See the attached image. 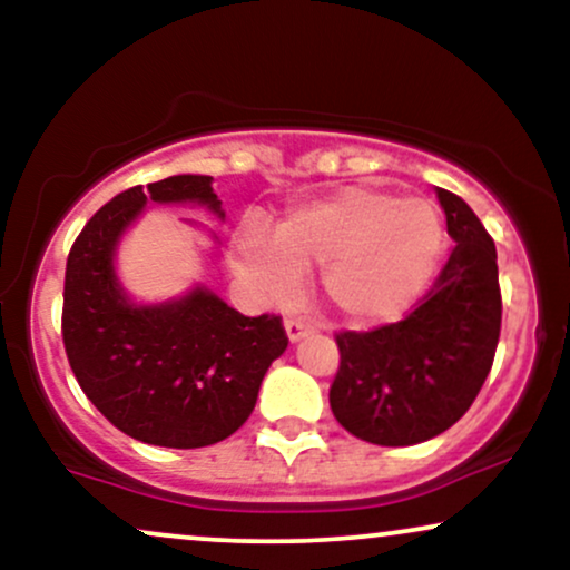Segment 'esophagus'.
Here are the masks:
<instances>
[{
  "mask_svg": "<svg viewBox=\"0 0 570 570\" xmlns=\"http://www.w3.org/2000/svg\"><path fill=\"white\" fill-rule=\"evenodd\" d=\"M284 330H286V337H289V343H297V340H303L307 332H311V324H305L303 318H286Z\"/></svg>",
  "mask_w": 570,
  "mask_h": 570,
  "instance_id": "obj_1",
  "label": "esophagus"
}]
</instances>
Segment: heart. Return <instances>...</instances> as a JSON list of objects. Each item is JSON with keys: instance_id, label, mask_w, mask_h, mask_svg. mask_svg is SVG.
I'll return each mask as SVG.
<instances>
[{"instance_id": "1", "label": "heart", "mask_w": 570, "mask_h": 570, "mask_svg": "<svg viewBox=\"0 0 570 570\" xmlns=\"http://www.w3.org/2000/svg\"><path fill=\"white\" fill-rule=\"evenodd\" d=\"M444 254L434 203L343 187L299 203L265 230L233 238L238 276L265 297H289L305 267L318 265V292L351 324L394 322L429 289Z\"/></svg>"}]
</instances>
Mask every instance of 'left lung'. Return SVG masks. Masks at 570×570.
Segmentation results:
<instances>
[{
	"label": "left lung",
	"instance_id": "1",
	"mask_svg": "<svg viewBox=\"0 0 570 570\" xmlns=\"http://www.w3.org/2000/svg\"><path fill=\"white\" fill-rule=\"evenodd\" d=\"M455 240L434 289L402 322L340 332L330 389L337 423L358 440L407 448L448 431L472 407L501 332L495 244L466 200L436 187Z\"/></svg>",
	"mask_w": 570,
	"mask_h": 570
}]
</instances>
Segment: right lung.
Wrapping results in <instances>:
<instances>
[{"mask_svg":"<svg viewBox=\"0 0 570 570\" xmlns=\"http://www.w3.org/2000/svg\"><path fill=\"white\" fill-rule=\"evenodd\" d=\"M212 176L130 187L77 235L63 281V345L85 396L112 426L158 448L193 450L235 434L267 367L286 351L278 316L248 318L208 286L136 303L117 276V246L147 203L203 206L225 219ZM217 244V235L187 219Z\"/></svg>","mask_w":570,"mask_h":570,"instance_id":"obj_1","label":"right lung"}]
</instances>
